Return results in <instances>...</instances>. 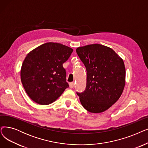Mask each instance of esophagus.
<instances>
[{"instance_id":"esophagus-1","label":"esophagus","mask_w":148,"mask_h":148,"mask_svg":"<svg viewBox=\"0 0 148 148\" xmlns=\"http://www.w3.org/2000/svg\"><path fill=\"white\" fill-rule=\"evenodd\" d=\"M69 87H70V88H73L74 87V83H73V82L69 83Z\"/></svg>"}]
</instances>
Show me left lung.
<instances>
[{
  "label": "left lung",
  "instance_id": "8db88e82",
  "mask_svg": "<svg viewBox=\"0 0 148 148\" xmlns=\"http://www.w3.org/2000/svg\"><path fill=\"white\" fill-rule=\"evenodd\" d=\"M76 53L86 69L85 91L77 92L86 110L102 112L116 102L125 85L123 60L108 47L88 45L76 49Z\"/></svg>",
  "mask_w": 148,
  "mask_h": 148
}]
</instances>
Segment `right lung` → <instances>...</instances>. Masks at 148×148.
<instances>
[{"label":"right lung","instance_id":"obj_1","mask_svg":"<svg viewBox=\"0 0 148 148\" xmlns=\"http://www.w3.org/2000/svg\"><path fill=\"white\" fill-rule=\"evenodd\" d=\"M73 49L60 43L42 45L27 54L22 65L21 81L31 100L38 104L49 105L69 87L63 67Z\"/></svg>","mask_w":148,"mask_h":148}]
</instances>
